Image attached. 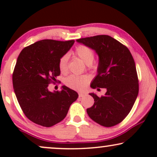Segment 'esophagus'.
<instances>
[{
	"label": "esophagus",
	"instance_id": "1",
	"mask_svg": "<svg viewBox=\"0 0 157 157\" xmlns=\"http://www.w3.org/2000/svg\"><path fill=\"white\" fill-rule=\"evenodd\" d=\"M86 94L82 93V92H79V97H83L84 96H86Z\"/></svg>",
	"mask_w": 157,
	"mask_h": 157
}]
</instances>
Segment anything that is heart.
<instances>
[{
    "label": "heart",
    "mask_w": 157,
    "mask_h": 157,
    "mask_svg": "<svg viewBox=\"0 0 157 157\" xmlns=\"http://www.w3.org/2000/svg\"><path fill=\"white\" fill-rule=\"evenodd\" d=\"M75 54L79 58H80L86 64L92 63L94 59V53L91 48L86 46H79L75 50ZM68 57L63 56L59 61V68L61 73L66 74L68 71ZM89 82V77L86 75H71L65 80V84L68 87L74 89L81 90L84 89Z\"/></svg>",
    "instance_id": "obj_1"
}]
</instances>
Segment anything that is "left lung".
Instances as JSON below:
<instances>
[{"mask_svg": "<svg viewBox=\"0 0 157 157\" xmlns=\"http://www.w3.org/2000/svg\"><path fill=\"white\" fill-rule=\"evenodd\" d=\"M98 56L97 75L91 88L106 89L104 96L90 93L94 103L87 109L89 117L105 127L121 122L134 105L139 92L135 63L126 46L109 35H97L77 40ZM100 89H97V90Z\"/></svg>", "mask_w": 157, "mask_h": 157, "instance_id": "1", "label": "left lung"}]
</instances>
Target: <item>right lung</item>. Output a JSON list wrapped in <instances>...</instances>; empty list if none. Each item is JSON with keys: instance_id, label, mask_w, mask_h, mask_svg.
<instances>
[{"instance_id": "right-lung-1", "label": "right lung", "mask_w": 157, "mask_h": 157, "mask_svg": "<svg viewBox=\"0 0 157 157\" xmlns=\"http://www.w3.org/2000/svg\"><path fill=\"white\" fill-rule=\"evenodd\" d=\"M75 40H41L24 48L17 57L12 82L17 101L29 120L51 127L66 117L78 94L66 86L50 91L48 84L60 75L59 61Z\"/></svg>"}]
</instances>
